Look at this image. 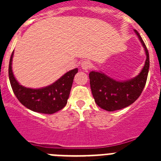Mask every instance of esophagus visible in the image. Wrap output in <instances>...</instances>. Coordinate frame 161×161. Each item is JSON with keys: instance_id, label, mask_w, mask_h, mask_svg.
<instances>
[{"instance_id": "esophagus-1", "label": "esophagus", "mask_w": 161, "mask_h": 161, "mask_svg": "<svg viewBox=\"0 0 161 161\" xmlns=\"http://www.w3.org/2000/svg\"><path fill=\"white\" fill-rule=\"evenodd\" d=\"M80 67H81V68L83 69V70L87 71V70H89V69L93 67V64H92V63H91L90 61L85 60L81 63Z\"/></svg>"}]
</instances>
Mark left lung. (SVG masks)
Masks as SVG:
<instances>
[{"mask_svg":"<svg viewBox=\"0 0 161 161\" xmlns=\"http://www.w3.org/2000/svg\"><path fill=\"white\" fill-rule=\"evenodd\" d=\"M146 54V61L139 75L126 80H117L102 72H89L90 87L95 102L99 107L114 111L130 106L138 99L146 85L149 71V54L137 31L134 30Z\"/></svg>","mask_w":161,"mask_h":161,"instance_id":"1","label":"left lung"}]
</instances>
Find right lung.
I'll return each mask as SVG.
<instances>
[{"label": "right lung", "mask_w": 161, "mask_h": 161, "mask_svg": "<svg viewBox=\"0 0 161 161\" xmlns=\"http://www.w3.org/2000/svg\"><path fill=\"white\" fill-rule=\"evenodd\" d=\"M14 52L8 65V78L14 94L21 103L32 111L52 114L66 106L70 94L74 76L78 68L64 74L60 78L46 87L31 89L20 85L14 77L12 69Z\"/></svg>", "instance_id": "right-lung-1"}]
</instances>
